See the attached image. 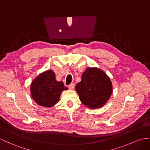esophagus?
Masks as SVG:
<instances>
[{
    "label": "esophagus",
    "instance_id": "1",
    "mask_svg": "<svg viewBox=\"0 0 150 150\" xmlns=\"http://www.w3.org/2000/svg\"><path fill=\"white\" fill-rule=\"evenodd\" d=\"M74 85H74V83H71V85H69L68 88H69V89L72 90V89L74 88Z\"/></svg>",
    "mask_w": 150,
    "mask_h": 150
}]
</instances>
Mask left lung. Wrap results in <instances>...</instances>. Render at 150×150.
I'll list each match as a JSON object with an SVG mask.
<instances>
[{
    "label": "left lung",
    "instance_id": "obj_1",
    "mask_svg": "<svg viewBox=\"0 0 150 150\" xmlns=\"http://www.w3.org/2000/svg\"><path fill=\"white\" fill-rule=\"evenodd\" d=\"M81 103L91 109L101 108L110 98L112 86L110 79L101 69L87 68L81 81L76 86Z\"/></svg>",
    "mask_w": 150,
    "mask_h": 150
}]
</instances>
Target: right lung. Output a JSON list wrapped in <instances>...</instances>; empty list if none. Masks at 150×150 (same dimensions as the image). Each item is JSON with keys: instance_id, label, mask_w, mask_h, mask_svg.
<instances>
[{"instance_id": "add662e5", "label": "right lung", "mask_w": 150, "mask_h": 150, "mask_svg": "<svg viewBox=\"0 0 150 150\" xmlns=\"http://www.w3.org/2000/svg\"><path fill=\"white\" fill-rule=\"evenodd\" d=\"M62 81H57L53 71H46L39 74L31 83L30 92L33 99L39 105L52 107L58 101L64 90H67Z\"/></svg>"}]
</instances>
